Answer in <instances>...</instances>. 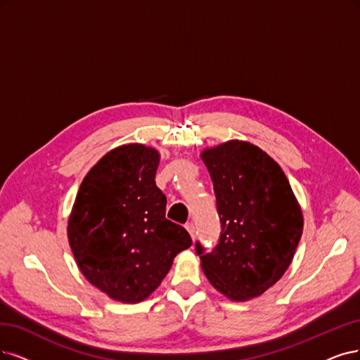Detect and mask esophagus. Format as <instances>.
Listing matches in <instances>:
<instances>
[{"label": "esophagus", "instance_id": "34e87169", "mask_svg": "<svg viewBox=\"0 0 360 360\" xmlns=\"http://www.w3.org/2000/svg\"><path fill=\"white\" fill-rule=\"evenodd\" d=\"M185 229H187V231L190 233L191 238H193V240H194V234H195V227H194V224H193V222L185 224Z\"/></svg>", "mask_w": 360, "mask_h": 360}]
</instances>
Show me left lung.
I'll use <instances>...</instances> for the list:
<instances>
[{
    "label": "left lung",
    "instance_id": "1",
    "mask_svg": "<svg viewBox=\"0 0 360 360\" xmlns=\"http://www.w3.org/2000/svg\"><path fill=\"white\" fill-rule=\"evenodd\" d=\"M221 219L218 246L197 255L210 285L236 302L258 298L294 259L304 217L282 167L248 141L205 148Z\"/></svg>",
    "mask_w": 360,
    "mask_h": 360
}]
</instances>
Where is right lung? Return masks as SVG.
Masks as SVG:
<instances>
[{"label":"right lung","instance_id":"1","mask_svg":"<svg viewBox=\"0 0 360 360\" xmlns=\"http://www.w3.org/2000/svg\"><path fill=\"white\" fill-rule=\"evenodd\" d=\"M158 163L160 153L142 143L106 153L79 185L68 218L79 271L123 304L148 298L193 243L187 230L166 219V195L155 185Z\"/></svg>","mask_w":360,"mask_h":360}]
</instances>
